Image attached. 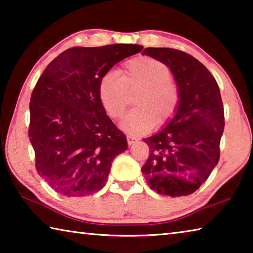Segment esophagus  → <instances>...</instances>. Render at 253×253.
I'll return each instance as SVG.
<instances>
[{
	"label": "esophagus",
	"mask_w": 253,
	"mask_h": 253,
	"mask_svg": "<svg viewBox=\"0 0 253 253\" xmlns=\"http://www.w3.org/2000/svg\"><path fill=\"white\" fill-rule=\"evenodd\" d=\"M137 138H135V137H132V136H127V143H128V145H132V144H135L136 142H137Z\"/></svg>",
	"instance_id": "1"
}]
</instances>
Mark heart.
<instances>
[{
    "label": "heart",
    "mask_w": 253,
    "mask_h": 253,
    "mask_svg": "<svg viewBox=\"0 0 253 253\" xmlns=\"http://www.w3.org/2000/svg\"><path fill=\"white\" fill-rule=\"evenodd\" d=\"M164 63L149 57L129 60L122 74L108 71L98 84V96L106 113L111 118H121L135 91V109L128 113L121 128L130 136H140L154 126L163 125L172 118L179 104L178 87L172 80Z\"/></svg>",
    "instance_id": "obj_1"
}]
</instances>
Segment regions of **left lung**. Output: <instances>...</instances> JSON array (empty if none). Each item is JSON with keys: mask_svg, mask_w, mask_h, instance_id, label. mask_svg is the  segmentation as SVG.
<instances>
[{"mask_svg": "<svg viewBox=\"0 0 253 253\" xmlns=\"http://www.w3.org/2000/svg\"><path fill=\"white\" fill-rule=\"evenodd\" d=\"M143 54L169 68L179 104L165 127L143 140L149 156L142 168L158 194L190 195L207 181L220 158L224 111L216 80L198 59L170 48H146Z\"/></svg>", "mask_w": 253, "mask_h": 253, "instance_id": "8db88e82", "label": "left lung"}]
</instances>
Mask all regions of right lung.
Returning <instances> with one entry per match:
<instances>
[{
  "mask_svg": "<svg viewBox=\"0 0 253 253\" xmlns=\"http://www.w3.org/2000/svg\"><path fill=\"white\" fill-rule=\"evenodd\" d=\"M138 44L75 46L49 63L30 101L29 137L38 174L58 193L85 196L105 186L126 136L107 116L99 80Z\"/></svg>",
  "mask_w": 253,
  "mask_h": 253,
  "instance_id": "right-lung-1",
  "label": "right lung"
}]
</instances>
